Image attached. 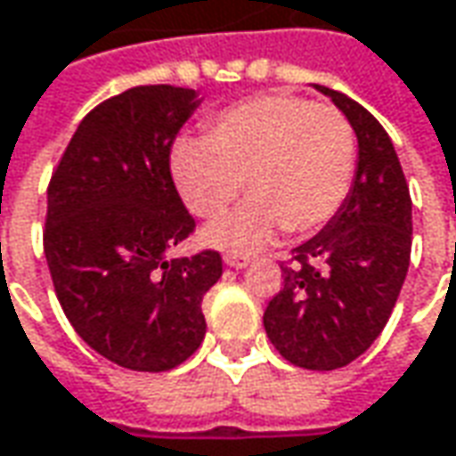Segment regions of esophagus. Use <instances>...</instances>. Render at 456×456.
Segmentation results:
<instances>
[{
	"mask_svg": "<svg viewBox=\"0 0 456 456\" xmlns=\"http://www.w3.org/2000/svg\"><path fill=\"white\" fill-rule=\"evenodd\" d=\"M225 266H231V269H246L248 264H251V258L248 256H238V254H225Z\"/></svg>",
	"mask_w": 456,
	"mask_h": 456,
	"instance_id": "34e87169",
	"label": "esophagus"
}]
</instances>
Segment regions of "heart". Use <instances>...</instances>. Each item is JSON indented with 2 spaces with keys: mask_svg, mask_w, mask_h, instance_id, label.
I'll return each instance as SVG.
<instances>
[{
  "mask_svg": "<svg viewBox=\"0 0 456 456\" xmlns=\"http://www.w3.org/2000/svg\"><path fill=\"white\" fill-rule=\"evenodd\" d=\"M169 169L205 220L223 216L246 183L251 200L202 233L208 246L246 254L281 228L306 236L335 218L355 172V132L332 106L269 94L216 116L208 139H180Z\"/></svg>",
  "mask_w": 456,
  "mask_h": 456,
  "instance_id": "1",
  "label": "heart"
}]
</instances>
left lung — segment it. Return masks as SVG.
I'll list each match as a JSON object with an SVG mask.
<instances>
[{"label":"left lung","mask_w":456,"mask_h":456,"mask_svg":"<svg viewBox=\"0 0 456 456\" xmlns=\"http://www.w3.org/2000/svg\"><path fill=\"white\" fill-rule=\"evenodd\" d=\"M335 101L358 136V169L335 218L291 251L284 287L264 312L272 345L297 368L335 370L383 332L411 261V195L391 136L340 91Z\"/></svg>","instance_id":"1"}]
</instances>
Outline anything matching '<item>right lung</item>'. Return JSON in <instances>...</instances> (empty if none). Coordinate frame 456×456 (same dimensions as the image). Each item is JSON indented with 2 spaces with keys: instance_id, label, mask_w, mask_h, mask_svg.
<instances>
[{
  "instance_id": "obj_1",
  "label": "right lung",
  "mask_w": 456,
  "mask_h": 456,
  "mask_svg": "<svg viewBox=\"0 0 456 456\" xmlns=\"http://www.w3.org/2000/svg\"><path fill=\"white\" fill-rule=\"evenodd\" d=\"M200 106L192 88L136 86L98 103L47 187L45 258L65 317L121 368L172 370L205 338L202 297L223 273L218 251L167 261L195 231L169 151Z\"/></svg>"
}]
</instances>
